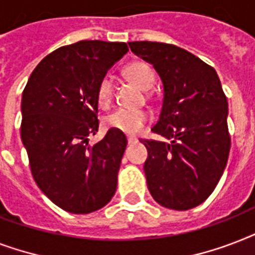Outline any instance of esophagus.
<instances>
[{
    "instance_id": "obj_1",
    "label": "esophagus",
    "mask_w": 255,
    "mask_h": 255,
    "mask_svg": "<svg viewBox=\"0 0 255 255\" xmlns=\"http://www.w3.org/2000/svg\"><path fill=\"white\" fill-rule=\"evenodd\" d=\"M127 141H128V144H135V143H137V139H136V137H132V136H128Z\"/></svg>"
}]
</instances>
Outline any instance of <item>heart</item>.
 I'll list each match as a JSON object with an SVG mask.
<instances>
[{"instance_id":"b5f03b06","label":"heart","mask_w":255,"mask_h":255,"mask_svg":"<svg viewBox=\"0 0 255 255\" xmlns=\"http://www.w3.org/2000/svg\"><path fill=\"white\" fill-rule=\"evenodd\" d=\"M124 75L140 87L144 91H147L153 86L155 75L153 71L145 62H132L124 69ZM112 94H114V83L110 77H104L100 79L98 90H96V98L98 103L102 107H107L111 103ZM149 120V114L144 110H116L106 118V126L111 129L123 132L127 135H135L141 131L144 124Z\"/></svg>"}]
</instances>
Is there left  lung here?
Returning a JSON list of instances; mask_svg holds the SVG:
<instances>
[{"label":"left lung","instance_id":"1","mask_svg":"<svg viewBox=\"0 0 255 255\" xmlns=\"http://www.w3.org/2000/svg\"><path fill=\"white\" fill-rule=\"evenodd\" d=\"M163 82V106L152 132L169 141L141 140L149 193L157 204L188 210L209 197L228 163V100L213 67L189 51L160 42H129Z\"/></svg>","mask_w":255,"mask_h":255}]
</instances>
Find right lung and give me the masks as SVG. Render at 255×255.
Listing matches in <instances>:
<instances>
[{"mask_svg": "<svg viewBox=\"0 0 255 255\" xmlns=\"http://www.w3.org/2000/svg\"><path fill=\"white\" fill-rule=\"evenodd\" d=\"M124 42L81 41L42 59L22 94L21 139L38 188L57 206L87 214L111 201L127 147L123 132L99 128L96 90L115 62L127 54Z\"/></svg>", "mask_w": 255, "mask_h": 255, "instance_id": "right-lung-1", "label": "right lung"}]
</instances>
